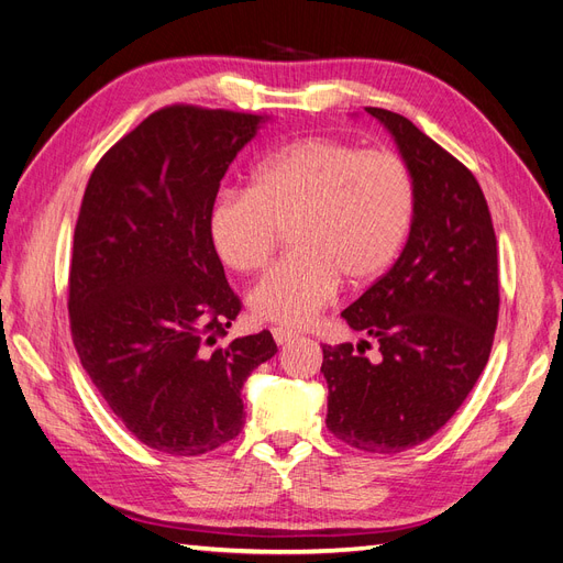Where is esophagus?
I'll return each mask as SVG.
<instances>
[{"instance_id": "obj_1", "label": "esophagus", "mask_w": 563, "mask_h": 563, "mask_svg": "<svg viewBox=\"0 0 563 563\" xmlns=\"http://www.w3.org/2000/svg\"><path fill=\"white\" fill-rule=\"evenodd\" d=\"M272 335H275L277 345H288V343H291V340L298 338L296 331H288V329H284V327H275V329H272Z\"/></svg>"}]
</instances>
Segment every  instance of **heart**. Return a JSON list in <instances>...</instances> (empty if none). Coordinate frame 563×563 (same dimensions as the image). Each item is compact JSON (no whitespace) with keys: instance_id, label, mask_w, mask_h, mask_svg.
Returning a JSON list of instances; mask_svg holds the SVG:
<instances>
[{"instance_id":"obj_1","label":"heart","mask_w":563,"mask_h":563,"mask_svg":"<svg viewBox=\"0 0 563 563\" xmlns=\"http://www.w3.org/2000/svg\"><path fill=\"white\" fill-rule=\"evenodd\" d=\"M416 183L404 159L333 139H298L251 168L246 192H223L207 232L232 272H258L286 230L288 253L249 291L251 312L305 327L333 298L338 282L380 279L408 240Z\"/></svg>"}]
</instances>
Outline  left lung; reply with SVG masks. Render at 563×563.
I'll return each instance as SVG.
<instances>
[{"mask_svg": "<svg viewBox=\"0 0 563 563\" xmlns=\"http://www.w3.org/2000/svg\"><path fill=\"white\" fill-rule=\"evenodd\" d=\"M391 133L416 183V216L397 263L343 317L378 340L323 345L327 428L368 453L422 444L451 420L488 362L498 327V246L467 166L406 117L366 108Z\"/></svg>", "mask_w": 563, "mask_h": 563, "instance_id": "1", "label": "left lung"}]
</instances>
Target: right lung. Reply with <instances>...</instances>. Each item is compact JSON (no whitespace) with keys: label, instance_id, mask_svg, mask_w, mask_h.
I'll return each instance as SVG.
<instances>
[{"label":"right lung","instance_id":"1","mask_svg":"<svg viewBox=\"0 0 563 563\" xmlns=\"http://www.w3.org/2000/svg\"><path fill=\"white\" fill-rule=\"evenodd\" d=\"M265 114L172 106L114 143L89 178L70 263L79 362L145 446L201 455L244 428L242 387L269 331L218 345L242 310L207 220Z\"/></svg>","mask_w":563,"mask_h":563}]
</instances>
